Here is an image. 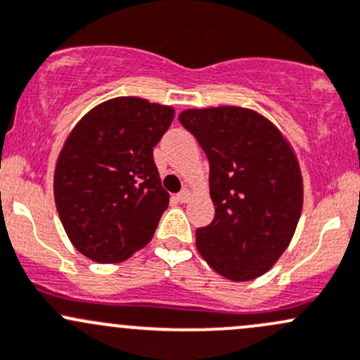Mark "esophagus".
Masks as SVG:
<instances>
[{"label":"esophagus","mask_w":360,"mask_h":360,"mask_svg":"<svg viewBox=\"0 0 360 360\" xmlns=\"http://www.w3.org/2000/svg\"><path fill=\"white\" fill-rule=\"evenodd\" d=\"M177 200H179L181 203L190 202V200H191V191L190 190H183V191L179 193V195H177Z\"/></svg>","instance_id":"1"}]
</instances>
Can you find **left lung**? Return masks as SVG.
<instances>
[{
	"label": "left lung",
	"mask_w": 360,
	"mask_h": 360,
	"mask_svg": "<svg viewBox=\"0 0 360 360\" xmlns=\"http://www.w3.org/2000/svg\"><path fill=\"white\" fill-rule=\"evenodd\" d=\"M179 122L210 164L215 217L196 229V248L231 281H252L288 248L304 205L298 158L283 132L243 107L190 108Z\"/></svg>",
	"instance_id": "1"
}]
</instances>
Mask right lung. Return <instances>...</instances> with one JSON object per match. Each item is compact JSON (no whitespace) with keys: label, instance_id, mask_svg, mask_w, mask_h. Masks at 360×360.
<instances>
[{"label":"right lung","instance_id":"right-lung-1","mask_svg":"<svg viewBox=\"0 0 360 360\" xmlns=\"http://www.w3.org/2000/svg\"><path fill=\"white\" fill-rule=\"evenodd\" d=\"M174 108L138 96L103 101L67 136L53 179L63 229L93 262L117 264L150 243L169 193L153 148Z\"/></svg>","mask_w":360,"mask_h":360}]
</instances>
